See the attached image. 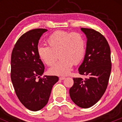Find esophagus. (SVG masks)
<instances>
[{
	"instance_id": "1",
	"label": "esophagus",
	"mask_w": 122,
	"mask_h": 122,
	"mask_svg": "<svg viewBox=\"0 0 122 122\" xmlns=\"http://www.w3.org/2000/svg\"><path fill=\"white\" fill-rule=\"evenodd\" d=\"M65 79V77H59V79H60V80H63V79Z\"/></svg>"
}]
</instances>
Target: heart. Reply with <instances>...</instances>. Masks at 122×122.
<instances>
[{"label": "heart", "instance_id": "heart-1", "mask_svg": "<svg viewBox=\"0 0 122 122\" xmlns=\"http://www.w3.org/2000/svg\"><path fill=\"white\" fill-rule=\"evenodd\" d=\"M47 43L49 47L40 46L37 52L40 59L48 66L55 63L59 55L58 62L49 69L52 74L66 75L73 64H79L84 57L86 40L79 33L57 30L48 37Z\"/></svg>", "mask_w": 122, "mask_h": 122}]
</instances>
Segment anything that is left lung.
Listing matches in <instances>:
<instances>
[{"mask_svg":"<svg viewBox=\"0 0 122 122\" xmlns=\"http://www.w3.org/2000/svg\"><path fill=\"white\" fill-rule=\"evenodd\" d=\"M87 36V48L79 73L87 76L74 77L70 89L71 99L82 108H89L100 100L108 85L111 71V49L101 33L92 29L81 28Z\"/></svg>","mask_w":122,"mask_h":122,"instance_id":"obj_1","label":"left lung"}]
</instances>
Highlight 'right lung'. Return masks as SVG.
<instances>
[{"label":"right lung","instance_id":"right-lung-1","mask_svg":"<svg viewBox=\"0 0 122 122\" xmlns=\"http://www.w3.org/2000/svg\"><path fill=\"white\" fill-rule=\"evenodd\" d=\"M45 29L24 33L15 44L11 57V79L15 93L28 109L37 111L48 103L52 88L59 81L56 76L41 77L45 66L38 55V44Z\"/></svg>","mask_w":122,"mask_h":122}]
</instances>
